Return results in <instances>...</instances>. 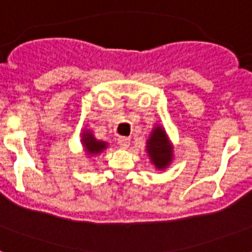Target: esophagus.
I'll use <instances>...</instances> for the list:
<instances>
[{"instance_id": "esophagus-1", "label": "esophagus", "mask_w": 252, "mask_h": 252, "mask_svg": "<svg viewBox=\"0 0 252 252\" xmlns=\"http://www.w3.org/2000/svg\"><path fill=\"white\" fill-rule=\"evenodd\" d=\"M118 145H119L122 149H128L130 145V138L129 137H119V138H118Z\"/></svg>"}]
</instances>
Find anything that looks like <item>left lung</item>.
<instances>
[{"label":"left lung","instance_id":"1","mask_svg":"<svg viewBox=\"0 0 252 252\" xmlns=\"http://www.w3.org/2000/svg\"><path fill=\"white\" fill-rule=\"evenodd\" d=\"M146 151L149 154L150 160L156 169L162 170V169L168 168L169 164L172 162L173 147L169 143L168 136L162 126H154L150 138L147 139Z\"/></svg>","mask_w":252,"mask_h":252}]
</instances>
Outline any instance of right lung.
<instances>
[{"label": "right lung", "mask_w": 252, "mask_h": 252, "mask_svg": "<svg viewBox=\"0 0 252 252\" xmlns=\"http://www.w3.org/2000/svg\"><path fill=\"white\" fill-rule=\"evenodd\" d=\"M82 143L88 155H97L107 147V143L103 141H97L90 130H84L82 134Z\"/></svg>", "instance_id": "add662e5"}]
</instances>
